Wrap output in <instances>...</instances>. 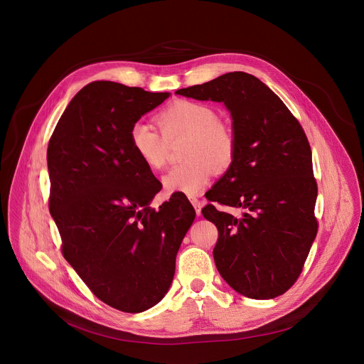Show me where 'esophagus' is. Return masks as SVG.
<instances>
[{"label":"esophagus","instance_id":"1","mask_svg":"<svg viewBox=\"0 0 364 364\" xmlns=\"http://www.w3.org/2000/svg\"><path fill=\"white\" fill-rule=\"evenodd\" d=\"M190 201H191V204H193V207H194V210H196L197 216H200V215H201V201H200L198 198H196V197H191Z\"/></svg>","mask_w":364,"mask_h":364}]
</instances>
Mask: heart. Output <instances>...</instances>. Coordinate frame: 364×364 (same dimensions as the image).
<instances>
[{
    "instance_id": "1",
    "label": "heart",
    "mask_w": 364,
    "mask_h": 364,
    "mask_svg": "<svg viewBox=\"0 0 364 364\" xmlns=\"http://www.w3.org/2000/svg\"><path fill=\"white\" fill-rule=\"evenodd\" d=\"M216 111L201 102L177 100L160 117V134L145 122H136L129 131L134 157L148 170L159 171L167 163L168 142L186 138L183 160L163 178L166 193L198 194L215 171H226L236 155V136L232 128L220 121Z\"/></svg>"
}]
</instances>
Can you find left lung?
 <instances>
[{
	"instance_id": "8db88e82",
	"label": "left lung",
	"mask_w": 364,
	"mask_h": 364,
	"mask_svg": "<svg viewBox=\"0 0 364 364\" xmlns=\"http://www.w3.org/2000/svg\"><path fill=\"white\" fill-rule=\"evenodd\" d=\"M176 93L223 102L233 119L235 160L207 200L243 213L235 218L213 204L201 210L219 230L213 249L219 274L247 298L282 295L301 275L318 230V188L302 127L265 83L245 72Z\"/></svg>"
}]
</instances>
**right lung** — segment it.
<instances>
[{
    "instance_id": "obj_1",
    "label": "right lung",
    "mask_w": 364,
    "mask_h": 364,
    "mask_svg": "<svg viewBox=\"0 0 364 364\" xmlns=\"http://www.w3.org/2000/svg\"><path fill=\"white\" fill-rule=\"evenodd\" d=\"M168 96L92 82L70 100L48 141V209L62 253L100 301L124 313H142L164 298L196 218L181 194L159 210L149 207L163 186L129 145L131 127Z\"/></svg>"
}]
</instances>
